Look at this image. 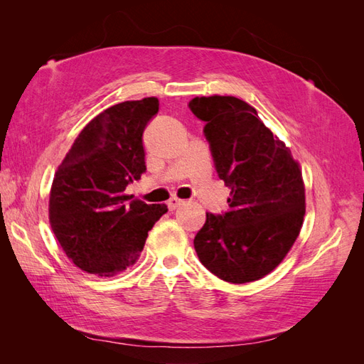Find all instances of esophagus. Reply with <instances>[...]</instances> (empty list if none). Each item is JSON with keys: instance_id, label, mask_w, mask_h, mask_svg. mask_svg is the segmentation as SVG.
I'll return each mask as SVG.
<instances>
[{"instance_id": "esophagus-1", "label": "esophagus", "mask_w": 364, "mask_h": 364, "mask_svg": "<svg viewBox=\"0 0 364 364\" xmlns=\"http://www.w3.org/2000/svg\"><path fill=\"white\" fill-rule=\"evenodd\" d=\"M182 203H183V200L178 199V197H171V199L168 200V209L170 211H174V209H178Z\"/></svg>"}]
</instances>
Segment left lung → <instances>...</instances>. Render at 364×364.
<instances>
[{"label": "left lung", "mask_w": 364, "mask_h": 364, "mask_svg": "<svg viewBox=\"0 0 364 364\" xmlns=\"http://www.w3.org/2000/svg\"><path fill=\"white\" fill-rule=\"evenodd\" d=\"M188 107L205 123L215 171L230 188L228 211L206 213L194 238L197 257L226 282L257 281L278 266L301 232L305 188L299 164L240 98L196 97Z\"/></svg>", "instance_id": "obj_1"}]
</instances>
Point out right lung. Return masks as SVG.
<instances>
[{
	"instance_id": "right-lung-1",
	"label": "right lung",
	"mask_w": 364,
	"mask_h": 364,
	"mask_svg": "<svg viewBox=\"0 0 364 364\" xmlns=\"http://www.w3.org/2000/svg\"><path fill=\"white\" fill-rule=\"evenodd\" d=\"M159 111L155 97L106 109L77 136L54 174L50 223L77 267L114 277L134 264L167 205L130 200L146 173L142 134Z\"/></svg>"
}]
</instances>
